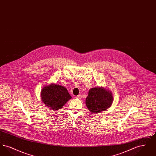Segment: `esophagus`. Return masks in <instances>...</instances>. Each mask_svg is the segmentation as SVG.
<instances>
[{"label": "esophagus", "mask_w": 156, "mask_h": 156, "mask_svg": "<svg viewBox=\"0 0 156 156\" xmlns=\"http://www.w3.org/2000/svg\"><path fill=\"white\" fill-rule=\"evenodd\" d=\"M82 96L81 95H78V96H76V98H77V99H81Z\"/></svg>", "instance_id": "1"}]
</instances>
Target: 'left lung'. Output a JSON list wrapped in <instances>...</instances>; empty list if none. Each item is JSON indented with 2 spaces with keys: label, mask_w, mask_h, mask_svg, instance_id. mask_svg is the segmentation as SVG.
Segmentation results:
<instances>
[{
  "label": "left lung",
  "mask_w": 156,
  "mask_h": 156,
  "mask_svg": "<svg viewBox=\"0 0 156 156\" xmlns=\"http://www.w3.org/2000/svg\"><path fill=\"white\" fill-rule=\"evenodd\" d=\"M112 102L111 92L102 87L90 89L85 101L88 109L93 114L106 110L111 107Z\"/></svg>",
  "instance_id": "8db88e82"
}]
</instances>
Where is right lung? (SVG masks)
Segmentation results:
<instances>
[{
    "label": "right lung",
    "mask_w": 156,
    "mask_h": 156,
    "mask_svg": "<svg viewBox=\"0 0 156 156\" xmlns=\"http://www.w3.org/2000/svg\"><path fill=\"white\" fill-rule=\"evenodd\" d=\"M41 97L47 106L55 111L60 109L71 99L67 88L56 83H51L43 88Z\"/></svg>",
    "instance_id": "add662e5"
}]
</instances>
